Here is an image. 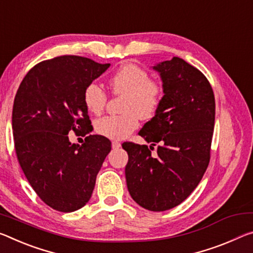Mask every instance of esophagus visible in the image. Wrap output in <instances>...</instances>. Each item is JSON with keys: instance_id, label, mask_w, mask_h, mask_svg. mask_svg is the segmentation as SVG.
<instances>
[{"instance_id": "1", "label": "esophagus", "mask_w": 253, "mask_h": 253, "mask_svg": "<svg viewBox=\"0 0 253 253\" xmlns=\"http://www.w3.org/2000/svg\"><path fill=\"white\" fill-rule=\"evenodd\" d=\"M120 146H122V144H120L119 142H117V141L112 142V148H115V150H116V148H119Z\"/></svg>"}]
</instances>
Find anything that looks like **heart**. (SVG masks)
Returning a JSON list of instances; mask_svg holds the SVG:
<instances>
[{"instance_id": "b5f03b06", "label": "heart", "mask_w": 253, "mask_h": 253, "mask_svg": "<svg viewBox=\"0 0 253 253\" xmlns=\"http://www.w3.org/2000/svg\"><path fill=\"white\" fill-rule=\"evenodd\" d=\"M109 87L115 95H123L122 115L106 116L94 124L95 131L110 139H123L137 128L139 117L151 119L158 112L163 98L162 85L150 79L147 72L133 63L124 64L111 75ZM108 95L101 86L91 83L85 87L83 101L91 114L100 115Z\"/></svg>"}]
</instances>
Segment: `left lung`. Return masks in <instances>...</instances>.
Wrapping results in <instances>:
<instances>
[{
	"label": "left lung",
	"mask_w": 253,
	"mask_h": 253,
	"mask_svg": "<svg viewBox=\"0 0 253 253\" xmlns=\"http://www.w3.org/2000/svg\"><path fill=\"white\" fill-rule=\"evenodd\" d=\"M163 98L158 112L139 130L147 145L125 142L128 191L145 210H171L195 190L211 159L215 98L202 72L182 58L156 64ZM156 142L157 154L151 150Z\"/></svg>",
	"instance_id": "left-lung-1"
}]
</instances>
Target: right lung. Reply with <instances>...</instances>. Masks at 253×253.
Masks as SVG:
<instances>
[{"label":"right lung","mask_w":253,"mask_h":253,"mask_svg":"<svg viewBox=\"0 0 253 253\" xmlns=\"http://www.w3.org/2000/svg\"><path fill=\"white\" fill-rule=\"evenodd\" d=\"M81 56L65 55L35 65L17 91L12 110L14 147L20 167L39 198L71 213L89 202L111 142L89 135L93 127L83 101L85 87L106 72ZM85 135L82 146L68 133Z\"/></svg>","instance_id":"right-lung-1"}]
</instances>
